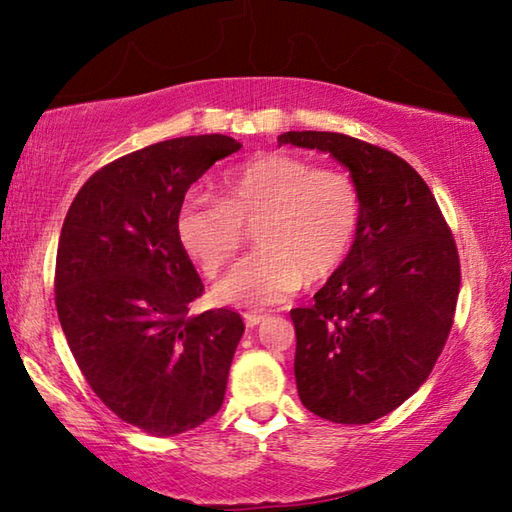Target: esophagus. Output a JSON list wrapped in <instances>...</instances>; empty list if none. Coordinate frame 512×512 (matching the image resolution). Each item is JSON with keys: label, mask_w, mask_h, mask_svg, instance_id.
Returning a JSON list of instances; mask_svg holds the SVG:
<instances>
[{"label": "esophagus", "mask_w": 512, "mask_h": 512, "mask_svg": "<svg viewBox=\"0 0 512 512\" xmlns=\"http://www.w3.org/2000/svg\"><path fill=\"white\" fill-rule=\"evenodd\" d=\"M264 318H266L264 314H255V311H248V314H244V320H246L248 327H257Z\"/></svg>", "instance_id": "obj_1"}]
</instances>
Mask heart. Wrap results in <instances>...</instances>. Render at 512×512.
I'll list each match as a JSON object with an SVG mask.
<instances>
[{
    "instance_id": "b5f03b06",
    "label": "heart",
    "mask_w": 512,
    "mask_h": 512,
    "mask_svg": "<svg viewBox=\"0 0 512 512\" xmlns=\"http://www.w3.org/2000/svg\"><path fill=\"white\" fill-rule=\"evenodd\" d=\"M361 194L348 173L289 153H259L221 178V198L189 194L176 230L187 255L216 277L255 231L259 250L216 287L225 305L266 307L320 284L348 262L361 225Z\"/></svg>"
}]
</instances>
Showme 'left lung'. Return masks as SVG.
<instances>
[{
  "label": "left lung",
  "instance_id": "obj_1",
  "mask_svg": "<svg viewBox=\"0 0 512 512\" xmlns=\"http://www.w3.org/2000/svg\"><path fill=\"white\" fill-rule=\"evenodd\" d=\"M277 144L334 155L359 187L348 262L291 320L300 402L329 422L368 424L409 400L445 348L461 287L456 241L400 155L343 133L289 131Z\"/></svg>",
  "mask_w": 512,
  "mask_h": 512
}]
</instances>
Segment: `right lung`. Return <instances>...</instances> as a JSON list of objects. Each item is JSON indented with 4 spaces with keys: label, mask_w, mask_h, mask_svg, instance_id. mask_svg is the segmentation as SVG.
<instances>
[{
    "label": "right lung",
    "mask_w": 512,
    "mask_h": 512,
    "mask_svg": "<svg viewBox=\"0 0 512 512\" xmlns=\"http://www.w3.org/2000/svg\"><path fill=\"white\" fill-rule=\"evenodd\" d=\"M228 135L158 142L106 164L69 205L56 253V309L69 350L99 400L151 436H176L221 409L244 334L237 311L189 316L203 282L176 219Z\"/></svg>",
    "instance_id": "1"
}]
</instances>
